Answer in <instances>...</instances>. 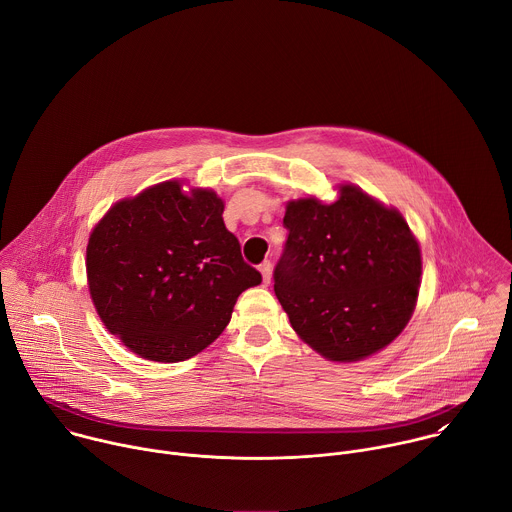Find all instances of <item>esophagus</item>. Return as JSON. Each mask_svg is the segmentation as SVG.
<instances>
[{"instance_id":"1","label":"esophagus","mask_w":512,"mask_h":512,"mask_svg":"<svg viewBox=\"0 0 512 512\" xmlns=\"http://www.w3.org/2000/svg\"><path fill=\"white\" fill-rule=\"evenodd\" d=\"M259 271H261V275H263V283H269L271 281V261H263L261 265H259Z\"/></svg>"}]
</instances>
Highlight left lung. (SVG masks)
Returning <instances> with one entry per match:
<instances>
[{
	"mask_svg": "<svg viewBox=\"0 0 512 512\" xmlns=\"http://www.w3.org/2000/svg\"><path fill=\"white\" fill-rule=\"evenodd\" d=\"M275 296L298 336L328 360L354 362L407 326L421 251L397 208L342 184L338 200H289Z\"/></svg>",
	"mask_w": 512,
	"mask_h": 512,
	"instance_id": "8db88e82",
	"label": "left lung"
}]
</instances>
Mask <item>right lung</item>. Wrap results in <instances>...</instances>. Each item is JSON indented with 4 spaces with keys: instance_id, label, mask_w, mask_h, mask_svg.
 <instances>
[{
    "instance_id": "obj_1",
    "label": "right lung",
    "mask_w": 512,
    "mask_h": 512,
    "mask_svg": "<svg viewBox=\"0 0 512 512\" xmlns=\"http://www.w3.org/2000/svg\"><path fill=\"white\" fill-rule=\"evenodd\" d=\"M225 202L178 180L119 200L87 245L91 300L107 330L156 362L192 358L227 328L235 302L261 283L223 221Z\"/></svg>"
}]
</instances>
